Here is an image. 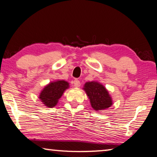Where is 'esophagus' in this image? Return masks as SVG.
Listing matches in <instances>:
<instances>
[{"label": "esophagus", "instance_id": "esophagus-1", "mask_svg": "<svg viewBox=\"0 0 157 157\" xmlns=\"http://www.w3.org/2000/svg\"><path fill=\"white\" fill-rule=\"evenodd\" d=\"M73 84H74L75 87H79V86H80V82H79L78 79H75L73 82Z\"/></svg>", "mask_w": 157, "mask_h": 157}]
</instances>
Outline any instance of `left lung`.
<instances>
[{"label": "left lung", "mask_w": 157, "mask_h": 157, "mask_svg": "<svg viewBox=\"0 0 157 157\" xmlns=\"http://www.w3.org/2000/svg\"><path fill=\"white\" fill-rule=\"evenodd\" d=\"M83 89L87 94L94 110H103L113 105V100L108 90L98 82H86Z\"/></svg>", "instance_id": "1"}]
</instances>
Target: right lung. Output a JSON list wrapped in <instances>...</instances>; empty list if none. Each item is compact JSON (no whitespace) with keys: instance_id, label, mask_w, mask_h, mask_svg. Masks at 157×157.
Returning <instances> with one entry per match:
<instances>
[{"instance_id":"right-lung-1","label":"right lung","mask_w":157,"mask_h":157,"mask_svg":"<svg viewBox=\"0 0 157 157\" xmlns=\"http://www.w3.org/2000/svg\"><path fill=\"white\" fill-rule=\"evenodd\" d=\"M69 88V83L65 80L51 82L45 86L39 96L42 103L47 108H54L66 89Z\"/></svg>"}]
</instances>
